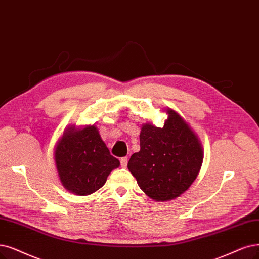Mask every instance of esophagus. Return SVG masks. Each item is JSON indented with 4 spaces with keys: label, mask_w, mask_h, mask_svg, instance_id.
I'll list each match as a JSON object with an SVG mask.
<instances>
[{
    "label": "esophagus",
    "mask_w": 259,
    "mask_h": 259,
    "mask_svg": "<svg viewBox=\"0 0 259 259\" xmlns=\"http://www.w3.org/2000/svg\"><path fill=\"white\" fill-rule=\"evenodd\" d=\"M127 164H128V158L127 157H122L120 159V165H121V167H127Z\"/></svg>",
    "instance_id": "1"
}]
</instances>
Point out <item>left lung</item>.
I'll use <instances>...</instances> for the list:
<instances>
[{"label": "left lung", "instance_id": "left-lung-1", "mask_svg": "<svg viewBox=\"0 0 259 259\" xmlns=\"http://www.w3.org/2000/svg\"><path fill=\"white\" fill-rule=\"evenodd\" d=\"M164 126L144 124L139 152L128 168L139 187L155 200L165 202L183 194L196 179L203 163V148L189 124L168 110Z\"/></svg>", "mask_w": 259, "mask_h": 259}]
</instances>
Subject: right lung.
Returning a JSON list of instances; mask_svg holds the SVG:
<instances>
[{"label": "right lung", "instance_id": "right-lung-1", "mask_svg": "<svg viewBox=\"0 0 259 259\" xmlns=\"http://www.w3.org/2000/svg\"><path fill=\"white\" fill-rule=\"evenodd\" d=\"M54 159L63 186L76 195L96 192L119 166L95 126L67 130L56 145Z\"/></svg>", "mask_w": 259, "mask_h": 259}]
</instances>
